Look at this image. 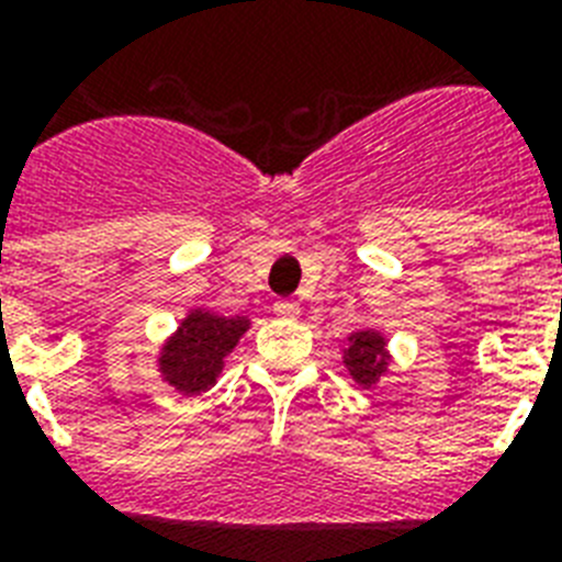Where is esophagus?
Wrapping results in <instances>:
<instances>
[{
    "mask_svg": "<svg viewBox=\"0 0 562 562\" xmlns=\"http://www.w3.org/2000/svg\"><path fill=\"white\" fill-rule=\"evenodd\" d=\"M273 312H277L280 317H297L300 303L297 300H277V303H273Z\"/></svg>",
    "mask_w": 562,
    "mask_h": 562,
    "instance_id": "obj_1",
    "label": "esophagus"
}]
</instances>
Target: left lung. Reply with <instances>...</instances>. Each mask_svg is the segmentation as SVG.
Returning <instances> with one entry per match:
<instances>
[{"label": "left lung", "mask_w": 562, "mask_h": 562, "mask_svg": "<svg viewBox=\"0 0 562 562\" xmlns=\"http://www.w3.org/2000/svg\"><path fill=\"white\" fill-rule=\"evenodd\" d=\"M344 364L350 368V375L359 384H370L387 368V352H384V338L373 329H361L350 335V347L344 352Z\"/></svg>", "instance_id": "1"}]
</instances>
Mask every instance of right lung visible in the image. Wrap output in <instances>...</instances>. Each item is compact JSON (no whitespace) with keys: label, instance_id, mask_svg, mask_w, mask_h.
Returning <instances> with one entry per match:
<instances>
[{"label":"right lung","instance_id":"right-lung-1","mask_svg":"<svg viewBox=\"0 0 562 562\" xmlns=\"http://www.w3.org/2000/svg\"><path fill=\"white\" fill-rule=\"evenodd\" d=\"M245 333L247 317L212 315L203 308L192 312L160 356L166 382L187 396L212 387L224 368V359Z\"/></svg>","mask_w":562,"mask_h":562}]
</instances>
